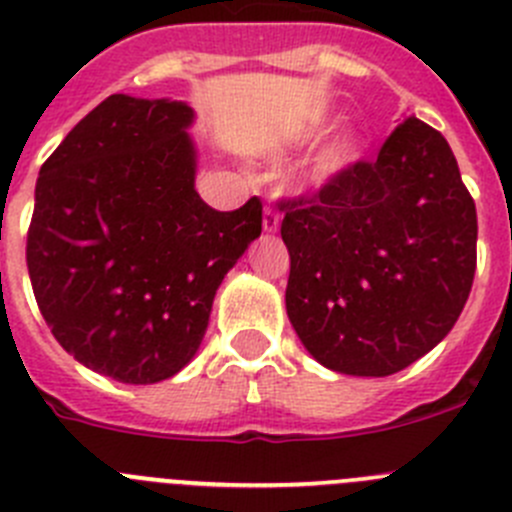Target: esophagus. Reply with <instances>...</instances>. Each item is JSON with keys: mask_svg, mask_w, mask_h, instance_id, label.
<instances>
[{"mask_svg": "<svg viewBox=\"0 0 512 512\" xmlns=\"http://www.w3.org/2000/svg\"><path fill=\"white\" fill-rule=\"evenodd\" d=\"M277 227H280V215H277V210H272V207H265L262 210V230L265 232H277Z\"/></svg>", "mask_w": 512, "mask_h": 512, "instance_id": "esophagus-1", "label": "esophagus"}]
</instances>
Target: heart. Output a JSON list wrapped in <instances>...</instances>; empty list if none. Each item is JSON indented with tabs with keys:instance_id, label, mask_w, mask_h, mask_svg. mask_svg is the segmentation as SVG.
<instances>
[{
	"instance_id": "b5f03b06",
	"label": "heart",
	"mask_w": 512,
	"mask_h": 512,
	"mask_svg": "<svg viewBox=\"0 0 512 512\" xmlns=\"http://www.w3.org/2000/svg\"><path fill=\"white\" fill-rule=\"evenodd\" d=\"M330 124L317 122L307 137H317L327 130ZM367 150H370V142L365 140V135L355 130H342L337 132L335 137L325 142V145L317 150L315 160H312V180L317 185H332L340 177H345L347 172L355 170L362 160L367 157Z\"/></svg>"
}]
</instances>
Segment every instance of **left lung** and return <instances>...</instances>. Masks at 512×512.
<instances>
[{
    "label": "left lung",
    "instance_id": "1",
    "mask_svg": "<svg viewBox=\"0 0 512 512\" xmlns=\"http://www.w3.org/2000/svg\"><path fill=\"white\" fill-rule=\"evenodd\" d=\"M280 210L287 317L327 370L393 375L453 330L473 287L478 215L430 124L408 117L375 162Z\"/></svg>",
    "mask_w": 512,
    "mask_h": 512
}]
</instances>
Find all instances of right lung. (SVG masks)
Instances as JSON below:
<instances>
[{
    "mask_svg": "<svg viewBox=\"0 0 512 512\" xmlns=\"http://www.w3.org/2000/svg\"><path fill=\"white\" fill-rule=\"evenodd\" d=\"M195 109L112 94L39 170L27 267L42 317L89 370L127 385L197 355L227 272L262 232L257 197L217 212L197 195Z\"/></svg>",
    "mask_w": 512,
    "mask_h": 512,
    "instance_id": "add662e5",
    "label": "right lung"
}]
</instances>
